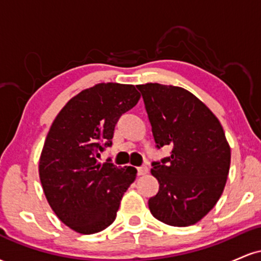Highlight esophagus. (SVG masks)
Returning a JSON list of instances; mask_svg holds the SVG:
<instances>
[{
  "label": "esophagus",
  "mask_w": 261,
  "mask_h": 261,
  "mask_svg": "<svg viewBox=\"0 0 261 261\" xmlns=\"http://www.w3.org/2000/svg\"><path fill=\"white\" fill-rule=\"evenodd\" d=\"M148 173V167L147 166H142L137 168V174L139 175H145Z\"/></svg>",
  "instance_id": "esophagus-1"
}]
</instances>
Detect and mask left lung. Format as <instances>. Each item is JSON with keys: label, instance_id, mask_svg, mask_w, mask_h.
Segmentation results:
<instances>
[{"label": "left lung", "instance_id": "8db88e82", "mask_svg": "<svg viewBox=\"0 0 261 261\" xmlns=\"http://www.w3.org/2000/svg\"><path fill=\"white\" fill-rule=\"evenodd\" d=\"M145 103L155 147L170 146L168 157L152 162L160 182L148 200L154 218L174 227L199 222L222 195L230 148L220 121L187 89L160 83L136 86Z\"/></svg>", "mask_w": 261, "mask_h": 261}]
</instances>
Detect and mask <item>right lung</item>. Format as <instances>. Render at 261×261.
I'll return each mask as SVG.
<instances>
[{
    "mask_svg": "<svg viewBox=\"0 0 261 261\" xmlns=\"http://www.w3.org/2000/svg\"><path fill=\"white\" fill-rule=\"evenodd\" d=\"M140 97L133 85L99 83L73 97L50 127L39 175L53 211L76 232L93 234L110 226L136 178L134 167L99 164L97 158L113 145L116 122Z\"/></svg>",
    "mask_w": 261,
    "mask_h": 261,
    "instance_id": "add662e5",
    "label": "right lung"
}]
</instances>
